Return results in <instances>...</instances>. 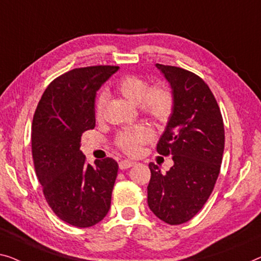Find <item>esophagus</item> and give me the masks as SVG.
<instances>
[{
    "instance_id": "esophagus-1",
    "label": "esophagus",
    "mask_w": 261,
    "mask_h": 261,
    "mask_svg": "<svg viewBox=\"0 0 261 261\" xmlns=\"http://www.w3.org/2000/svg\"><path fill=\"white\" fill-rule=\"evenodd\" d=\"M136 164L135 162H131V161H127V159H124V161L119 162V169L120 170H125V169H129L131 166H134Z\"/></svg>"
}]
</instances>
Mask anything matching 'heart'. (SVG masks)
Listing matches in <instances>:
<instances>
[{
	"label": "heart",
	"instance_id": "heart-1",
	"mask_svg": "<svg viewBox=\"0 0 261 261\" xmlns=\"http://www.w3.org/2000/svg\"><path fill=\"white\" fill-rule=\"evenodd\" d=\"M116 91L130 102L138 104L144 115L157 123H166L174 110L173 92L164 84L150 87L149 82L137 75L123 76L115 85ZM107 102L106 93H100L95 104V117L102 120ZM153 139L149 126L138 124L120 131L116 137V146L127 154H138L142 146Z\"/></svg>",
	"mask_w": 261,
	"mask_h": 261
}]
</instances>
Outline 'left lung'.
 Masks as SVG:
<instances>
[{
	"instance_id": "obj_1",
	"label": "left lung",
	"mask_w": 261,
	"mask_h": 261,
	"mask_svg": "<svg viewBox=\"0 0 261 261\" xmlns=\"http://www.w3.org/2000/svg\"><path fill=\"white\" fill-rule=\"evenodd\" d=\"M171 85L174 110L157 144L158 153L172 155L163 174L150 163L147 204L155 217L180 225L197 215L211 196L223 161L225 131L220 109L208 85L188 70L155 64Z\"/></svg>"
}]
</instances>
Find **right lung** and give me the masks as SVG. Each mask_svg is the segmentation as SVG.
<instances>
[{
	"label": "right lung",
	"instance_id": "right-lung-1",
	"mask_svg": "<svg viewBox=\"0 0 261 261\" xmlns=\"http://www.w3.org/2000/svg\"><path fill=\"white\" fill-rule=\"evenodd\" d=\"M119 68L70 70L42 95L31 127L34 166L46 203L76 227H90L108 215L118 164L115 159L87 164L80 150L82 134L96 125V92Z\"/></svg>",
	"mask_w": 261,
	"mask_h": 261
}]
</instances>
